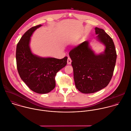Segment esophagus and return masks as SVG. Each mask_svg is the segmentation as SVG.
I'll return each mask as SVG.
<instances>
[{
  "instance_id": "1",
  "label": "esophagus",
  "mask_w": 131,
  "mask_h": 131,
  "mask_svg": "<svg viewBox=\"0 0 131 131\" xmlns=\"http://www.w3.org/2000/svg\"><path fill=\"white\" fill-rule=\"evenodd\" d=\"M71 62H72V61H71V59H70V58H68V59H67V64H68V65H70V64H71Z\"/></svg>"
}]
</instances>
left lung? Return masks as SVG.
<instances>
[{
  "mask_svg": "<svg viewBox=\"0 0 131 131\" xmlns=\"http://www.w3.org/2000/svg\"><path fill=\"white\" fill-rule=\"evenodd\" d=\"M98 41L105 46V51L95 54L85 41L72 49L73 77L77 89L83 93H93L108 86L113 74L117 58L112 39L102 28H95Z\"/></svg>",
  "mask_w": 131,
  "mask_h": 131,
  "instance_id": "left-lung-1",
  "label": "left lung"
}]
</instances>
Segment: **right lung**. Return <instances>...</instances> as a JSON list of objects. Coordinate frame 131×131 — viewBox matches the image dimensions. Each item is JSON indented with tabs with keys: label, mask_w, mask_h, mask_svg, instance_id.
<instances>
[{
	"label": "right lung",
	"mask_w": 131,
	"mask_h": 131,
	"mask_svg": "<svg viewBox=\"0 0 131 131\" xmlns=\"http://www.w3.org/2000/svg\"><path fill=\"white\" fill-rule=\"evenodd\" d=\"M41 26L31 27L22 36L17 45L16 59L21 80L34 92L45 94L54 88L56 75L66 65L67 57L62 59L41 58L31 52L29 47L30 37Z\"/></svg>",
	"instance_id": "1"
}]
</instances>
